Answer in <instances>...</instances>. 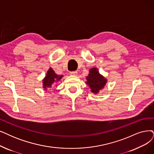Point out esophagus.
<instances>
[{
  "instance_id": "esophagus-1",
  "label": "esophagus",
  "mask_w": 154,
  "mask_h": 154,
  "mask_svg": "<svg viewBox=\"0 0 154 154\" xmlns=\"http://www.w3.org/2000/svg\"><path fill=\"white\" fill-rule=\"evenodd\" d=\"M71 75H73V76H77L78 75V72L76 71H71Z\"/></svg>"
}]
</instances>
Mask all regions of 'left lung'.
<instances>
[{
  "mask_svg": "<svg viewBox=\"0 0 154 154\" xmlns=\"http://www.w3.org/2000/svg\"><path fill=\"white\" fill-rule=\"evenodd\" d=\"M86 78L87 80L86 83L89 85L92 93L94 94L98 93L100 90H102L107 82V79L100 75L95 67L90 70L89 75Z\"/></svg>",
  "mask_w": 154,
  "mask_h": 154,
  "instance_id": "1",
  "label": "left lung"
}]
</instances>
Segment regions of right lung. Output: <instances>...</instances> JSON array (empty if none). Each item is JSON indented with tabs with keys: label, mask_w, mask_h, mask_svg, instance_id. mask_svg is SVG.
I'll return each instance as SVG.
<instances>
[{
	"label": "right lung",
	"mask_w": 154,
	"mask_h": 154,
	"mask_svg": "<svg viewBox=\"0 0 154 154\" xmlns=\"http://www.w3.org/2000/svg\"><path fill=\"white\" fill-rule=\"evenodd\" d=\"M63 75H57L52 68H50L47 72V75L45 79L43 80L44 88L46 90L47 88H51L52 85L56 82L59 81L63 78Z\"/></svg>",
	"instance_id": "obj_1"
}]
</instances>
